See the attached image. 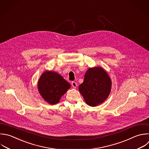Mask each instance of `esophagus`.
Wrapping results in <instances>:
<instances>
[{"mask_svg": "<svg viewBox=\"0 0 149 149\" xmlns=\"http://www.w3.org/2000/svg\"><path fill=\"white\" fill-rule=\"evenodd\" d=\"M72 86H73V88H76L77 87V83L75 81H72Z\"/></svg>", "mask_w": 149, "mask_h": 149, "instance_id": "1", "label": "esophagus"}]
</instances>
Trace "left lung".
Wrapping results in <instances>:
<instances>
[{"mask_svg": "<svg viewBox=\"0 0 149 149\" xmlns=\"http://www.w3.org/2000/svg\"><path fill=\"white\" fill-rule=\"evenodd\" d=\"M112 82L108 73L101 67L89 68L79 90L86 104L95 107L102 104L109 96Z\"/></svg>", "mask_w": 149, "mask_h": 149, "instance_id": "1", "label": "left lung"}]
</instances>
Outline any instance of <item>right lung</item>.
Wrapping results in <instances>:
<instances>
[{
    "instance_id": "add662e5",
    "label": "right lung",
    "mask_w": 149,
    "mask_h": 149,
    "mask_svg": "<svg viewBox=\"0 0 149 149\" xmlns=\"http://www.w3.org/2000/svg\"><path fill=\"white\" fill-rule=\"evenodd\" d=\"M70 88V84L56 72L45 71L38 82L40 94L49 104H56L61 97Z\"/></svg>"
}]
</instances>
